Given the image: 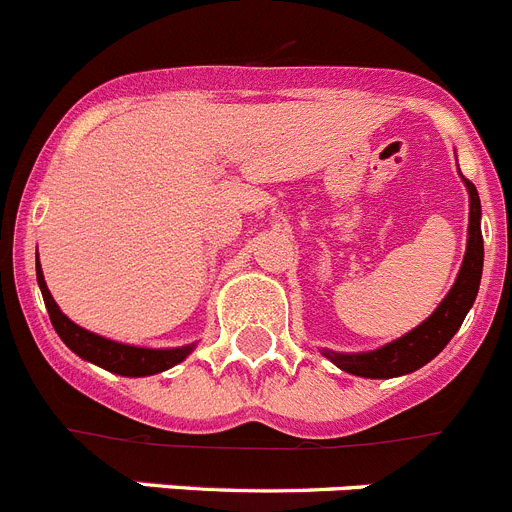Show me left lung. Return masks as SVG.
Wrapping results in <instances>:
<instances>
[{
	"mask_svg": "<svg viewBox=\"0 0 512 512\" xmlns=\"http://www.w3.org/2000/svg\"><path fill=\"white\" fill-rule=\"evenodd\" d=\"M469 189V241L464 264H461L456 284L446 295V300L436 307L431 318L420 323L418 328L410 330L408 336L397 338L387 346L369 351V354H336V351H323L338 369L356 377L369 379H390L400 374H410L423 364L438 356L443 346L454 338L456 330L461 328L467 318L469 307L477 300L479 279H482V261H485V246H482V228H479V194L469 179H464Z\"/></svg>",
	"mask_w": 512,
	"mask_h": 512,
	"instance_id": "left-lung-1",
	"label": "left lung"
}]
</instances>
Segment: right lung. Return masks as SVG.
Returning a JSON list of instances; mask_svg holds the SVG:
<instances>
[{
  "instance_id": "obj_1",
  "label": "right lung",
  "mask_w": 512,
  "mask_h": 512,
  "mask_svg": "<svg viewBox=\"0 0 512 512\" xmlns=\"http://www.w3.org/2000/svg\"><path fill=\"white\" fill-rule=\"evenodd\" d=\"M35 271H38V284H40V292H43L45 307H48L51 323L53 328H56L58 336H61V341L66 343L76 356L102 366V369H107V372L122 374V377H148V374L166 372L169 366L184 361L189 356V351L194 348V346L138 348V346H125V343L110 341V338H102L97 336V333H89V330L71 323V320L58 310L56 300H53L48 287H45L40 264H35Z\"/></svg>"
}]
</instances>
